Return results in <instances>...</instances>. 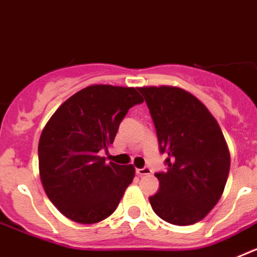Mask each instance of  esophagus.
<instances>
[{
	"mask_svg": "<svg viewBox=\"0 0 257 257\" xmlns=\"http://www.w3.org/2000/svg\"><path fill=\"white\" fill-rule=\"evenodd\" d=\"M148 174H151V169H149V167H144V169L136 170V175H138V176H140V178H142V176H144V175H148Z\"/></svg>",
	"mask_w": 257,
	"mask_h": 257,
	"instance_id": "obj_1",
	"label": "esophagus"
}]
</instances>
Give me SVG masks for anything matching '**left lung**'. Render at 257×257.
Returning a JSON list of instances; mask_svg holds the SVG:
<instances>
[{
    "label": "left lung",
    "instance_id": "8db88e82",
    "mask_svg": "<svg viewBox=\"0 0 257 257\" xmlns=\"http://www.w3.org/2000/svg\"><path fill=\"white\" fill-rule=\"evenodd\" d=\"M148 105L167 171L157 172L160 190L152 208L174 225L198 222L219 202L230 154L219 123L196 96L172 86L138 88Z\"/></svg>",
    "mask_w": 257,
    "mask_h": 257
}]
</instances>
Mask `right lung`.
I'll return each instance as SVG.
<instances>
[{"label": "right lung", "instance_id": "obj_1", "mask_svg": "<svg viewBox=\"0 0 257 257\" xmlns=\"http://www.w3.org/2000/svg\"><path fill=\"white\" fill-rule=\"evenodd\" d=\"M134 87L94 85L61 104L38 143L44 189L64 216L95 224L110 216L133 183V165L105 162L97 153L114 142L128 109L143 103Z\"/></svg>", "mask_w": 257, "mask_h": 257}]
</instances>
